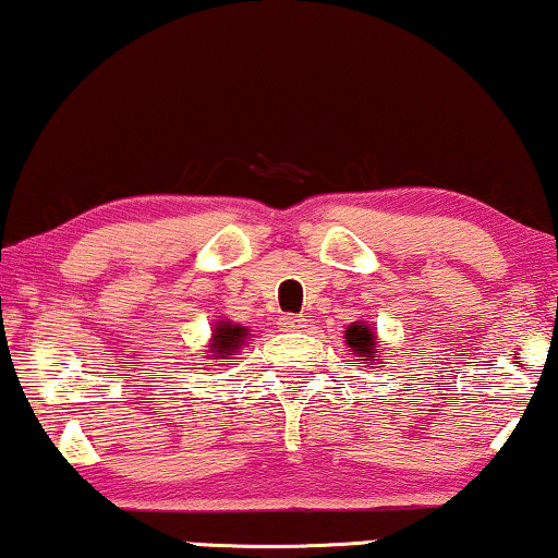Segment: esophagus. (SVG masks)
I'll return each mask as SVG.
<instances>
[{"label":"esophagus","instance_id":"34e87169","mask_svg":"<svg viewBox=\"0 0 558 558\" xmlns=\"http://www.w3.org/2000/svg\"><path fill=\"white\" fill-rule=\"evenodd\" d=\"M280 327H283L286 331H301L303 327H306V319H303V316H283V319H280Z\"/></svg>","mask_w":558,"mask_h":558}]
</instances>
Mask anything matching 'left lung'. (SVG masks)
Segmentation results:
<instances>
[{"label":"left lung","mask_w":558,"mask_h":558,"mask_svg":"<svg viewBox=\"0 0 558 558\" xmlns=\"http://www.w3.org/2000/svg\"><path fill=\"white\" fill-rule=\"evenodd\" d=\"M344 344L350 348V355H355V361H363L368 368H380V361H384V352L378 350V335L368 322H352L348 329H344Z\"/></svg>","instance_id":"obj_1"}]
</instances>
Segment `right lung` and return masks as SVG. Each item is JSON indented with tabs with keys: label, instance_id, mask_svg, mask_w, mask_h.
<instances>
[{
	"label": "right lung",
	"instance_id": "1",
	"mask_svg": "<svg viewBox=\"0 0 558 558\" xmlns=\"http://www.w3.org/2000/svg\"><path fill=\"white\" fill-rule=\"evenodd\" d=\"M250 340V329L242 324H234L229 319H218L214 324V335L206 344L208 361H221V363H234V352L242 350V344Z\"/></svg>",
	"mask_w": 558,
	"mask_h": 558
}]
</instances>
